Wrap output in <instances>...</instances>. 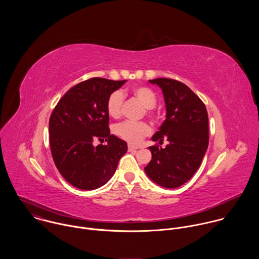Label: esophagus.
<instances>
[{"label":"esophagus","instance_id":"esophagus-1","mask_svg":"<svg viewBox=\"0 0 259 259\" xmlns=\"http://www.w3.org/2000/svg\"><path fill=\"white\" fill-rule=\"evenodd\" d=\"M138 149H139L138 146H134V145H132V144H128V151H129V152L136 151V150H138Z\"/></svg>","mask_w":259,"mask_h":259}]
</instances>
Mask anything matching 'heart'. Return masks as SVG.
<instances>
[{
	"label": "heart",
	"mask_w": 259,
	"mask_h": 259,
	"mask_svg": "<svg viewBox=\"0 0 259 259\" xmlns=\"http://www.w3.org/2000/svg\"><path fill=\"white\" fill-rule=\"evenodd\" d=\"M130 93L139 100L146 108V114L155 118L153 108L157 103V96L155 92L146 86H135L131 88ZM125 102V95L122 91L117 90L109 94L106 101V109L110 117L119 118L122 115ZM152 132L151 126L145 122H131L125 121L115 126V133L122 139L130 143H139L145 136Z\"/></svg>",
	"instance_id": "heart-1"
}]
</instances>
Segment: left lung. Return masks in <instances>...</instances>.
<instances>
[{"label": "left lung", "instance_id": "8db88e82", "mask_svg": "<svg viewBox=\"0 0 259 259\" xmlns=\"http://www.w3.org/2000/svg\"><path fill=\"white\" fill-rule=\"evenodd\" d=\"M163 92L166 120L150 146L152 160L144 171L158 186L175 189L190 180L199 169L209 143L208 114L203 101L183 83L166 78L150 80Z\"/></svg>", "mask_w": 259, "mask_h": 259}]
</instances>
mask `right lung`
Masks as SVG:
<instances>
[{
  "label": "right lung",
  "instance_id": "obj_1",
  "mask_svg": "<svg viewBox=\"0 0 259 259\" xmlns=\"http://www.w3.org/2000/svg\"><path fill=\"white\" fill-rule=\"evenodd\" d=\"M127 80L92 78L70 88L49 120L50 147L63 178L84 191L98 189L113 177L127 142L110 134L106 101ZM95 140L105 145L95 147Z\"/></svg>",
  "mask_w": 259,
  "mask_h": 259
}]
</instances>
